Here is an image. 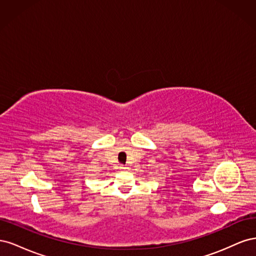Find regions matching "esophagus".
<instances>
[{
	"label": "esophagus",
	"instance_id": "obj_1",
	"mask_svg": "<svg viewBox=\"0 0 256 256\" xmlns=\"http://www.w3.org/2000/svg\"><path fill=\"white\" fill-rule=\"evenodd\" d=\"M120 168L122 170V171H125V170H127L128 168H127V166H120Z\"/></svg>",
	"mask_w": 256,
	"mask_h": 256
}]
</instances>
